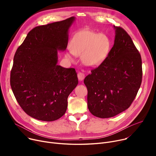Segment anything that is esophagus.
<instances>
[{
  "label": "esophagus",
  "mask_w": 156,
  "mask_h": 156,
  "mask_svg": "<svg viewBox=\"0 0 156 156\" xmlns=\"http://www.w3.org/2000/svg\"><path fill=\"white\" fill-rule=\"evenodd\" d=\"M77 76H78V78L79 80L82 81L85 78V74L83 73H81V72H78Z\"/></svg>",
  "instance_id": "34e87169"
}]
</instances>
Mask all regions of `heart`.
Segmentation results:
<instances>
[{
    "label": "heart",
    "instance_id": "heart-1",
    "mask_svg": "<svg viewBox=\"0 0 156 156\" xmlns=\"http://www.w3.org/2000/svg\"><path fill=\"white\" fill-rule=\"evenodd\" d=\"M71 52L75 55H81L83 62L90 67L100 65L107 57L111 48L109 38L104 34L85 30L73 36L69 45ZM66 57L71 59V53Z\"/></svg>",
    "mask_w": 156,
    "mask_h": 156
}]
</instances>
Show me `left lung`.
Listing matches in <instances>:
<instances>
[{
  "label": "left lung",
  "instance_id": "left-lung-1",
  "mask_svg": "<svg viewBox=\"0 0 156 156\" xmlns=\"http://www.w3.org/2000/svg\"><path fill=\"white\" fill-rule=\"evenodd\" d=\"M114 28V44L107 57L84 79L88 108L101 118L113 117L127 109L142 83L140 54L123 28Z\"/></svg>",
  "mask_w": 156,
  "mask_h": 156
}]
</instances>
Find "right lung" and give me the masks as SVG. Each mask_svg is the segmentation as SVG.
Listing matches in <instances>:
<instances>
[{
	"instance_id": "right-lung-1",
	"label": "right lung",
	"mask_w": 156,
	"mask_h": 156,
	"mask_svg": "<svg viewBox=\"0 0 156 156\" xmlns=\"http://www.w3.org/2000/svg\"><path fill=\"white\" fill-rule=\"evenodd\" d=\"M74 20L71 17L33 28L15 53L11 87L20 107L32 118L52 121L62 117L78 83L75 68L57 64V50L66 48Z\"/></svg>"
}]
</instances>
